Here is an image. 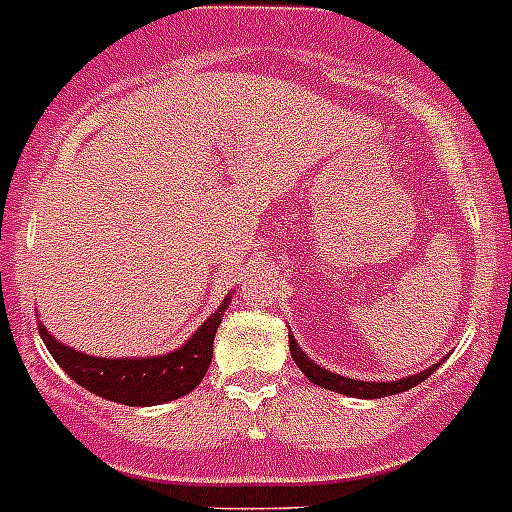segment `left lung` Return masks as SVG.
Instances as JSON below:
<instances>
[{"instance_id":"8db88e82","label":"left lung","mask_w":512,"mask_h":512,"mask_svg":"<svg viewBox=\"0 0 512 512\" xmlns=\"http://www.w3.org/2000/svg\"><path fill=\"white\" fill-rule=\"evenodd\" d=\"M288 343H290V354L296 359L298 370L304 372L306 378L317 383L320 388H327V391H335V394H343V396H354V399H383V396H394V394H402L407 388H415L418 383H423L431 372L439 370V365L444 362L441 359L439 365H431L428 370L418 372V375H407V378H396V380H354V378H346V375H338V372H330L325 367H320L317 362L306 357V351L298 346V341L293 338V333L288 330Z\"/></svg>"}]
</instances>
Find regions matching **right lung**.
<instances>
[{
	"instance_id": "add662e5",
	"label": "right lung",
	"mask_w": 512,
	"mask_h": 512,
	"mask_svg": "<svg viewBox=\"0 0 512 512\" xmlns=\"http://www.w3.org/2000/svg\"><path fill=\"white\" fill-rule=\"evenodd\" d=\"M227 293L219 309L208 317L179 349L158 357H92L84 351L65 346L39 322V335L57 365L68 372L81 388L129 407H153L174 402L190 394L206 375L214 357V335L222 325L224 309L230 306Z\"/></svg>"
}]
</instances>
